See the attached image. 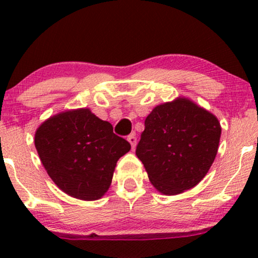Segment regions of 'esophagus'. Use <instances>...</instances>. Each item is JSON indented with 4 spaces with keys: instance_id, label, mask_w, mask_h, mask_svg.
I'll return each mask as SVG.
<instances>
[{
    "instance_id": "esophagus-1",
    "label": "esophagus",
    "mask_w": 258,
    "mask_h": 258,
    "mask_svg": "<svg viewBox=\"0 0 258 258\" xmlns=\"http://www.w3.org/2000/svg\"><path fill=\"white\" fill-rule=\"evenodd\" d=\"M127 141L130 142V144H131V147H132V149L133 148L136 147V143H137V137H136V135H130L128 137H127Z\"/></svg>"
}]
</instances>
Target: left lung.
<instances>
[{
    "label": "left lung",
    "instance_id": "left-lung-1",
    "mask_svg": "<svg viewBox=\"0 0 258 258\" xmlns=\"http://www.w3.org/2000/svg\"><path fill=\"white\" fill-rule=\"evenodd\" d=\"M144 126L136 155L160 193H183L209 172L221 137L215 115L179 98L154 108Z\"/></svg>",
    "mask_w": 258,
    "mask_h": 258
}]
</instances>
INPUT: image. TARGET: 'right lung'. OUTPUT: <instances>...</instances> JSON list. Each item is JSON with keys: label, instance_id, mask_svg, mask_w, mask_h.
Instances as JSON below:
<instances>
[{"label": "right lung", "instance_id": "obj_1", "mask_svg": "<svg viewBox=\"0 0 258 258\" xmlns=\"http://www.w3.org/2000/svg\"><path fill=\"white\" fill-rule=\"evenodd\" d=\"M35 147L53 182L70 197L102 198L111 184L116 162L131 149L108 121L90 109L65 111L37 128Z\"/></svg>", "mask_w": 258, "mask_h": 258}]
</instances>
